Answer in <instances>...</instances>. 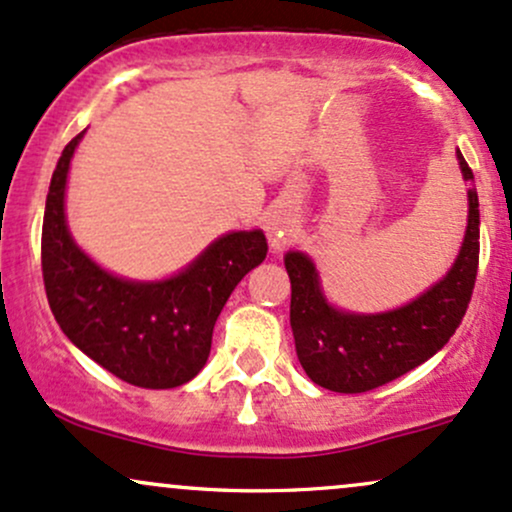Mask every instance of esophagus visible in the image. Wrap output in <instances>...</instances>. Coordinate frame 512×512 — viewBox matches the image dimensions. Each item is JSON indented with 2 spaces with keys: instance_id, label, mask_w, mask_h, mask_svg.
Masks as SVG:
<instances>
[{
  "instance_id": "esophagus-1",
  "label": "esophagus",
  "mask_w": 512,
  "mask_h": 512,
  "mask_svg": "<svg viewBox=\"0 0 512 512\" xmlns=\"http://www.w3.org/2000/svg\"><path fill=\"white\" fill-rule=\"evenodd\" d=\"M266 232H268V241L275 251L285 249L290 244L292 237H295V229H292V220L285 210L275 208L266 215Z\"/></svg>"
}]
</instances>
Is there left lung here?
I'll return each instance as SVG.
<instances>
[{
  "mask_svg": "<svg viewBox=\"0 0 512 512\" xmlns=\"http://www.w3.org/2000/svg\"><path fill=\"white\" fill-rule=\"evenodd\" d=\"M462 179L474 174L457 149ZM467 232L459 254L435 285L404 307L380 314L336 309L321 290L317 266L302 251H287L290 326L307 377L338 394H360L406 375L450 341L467 312L479 268V195L469 188Z\"/></svg>",
  "mask_w": 512,
  "mask_h": 512,
  "instance_id": "left-lung-1",
  "label": "left lung"
}]
</instances>
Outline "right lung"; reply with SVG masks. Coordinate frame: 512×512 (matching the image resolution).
I'll return each mask as SVG.
<instances>
[{
	"instance_id": "1",
	"label": "right lung",
	"mask_w": 512,
	"mask_h": 512,
	"mask_svg": "<svg viewBox=\"0 0 512 512\" xmlns=\"http://www.w3.org/2000/svg\"><path fill=\"white\" fill-rule=\"evenodd\" d=\"M82 137L62 149L45 200L40 261L50 309L74 346L111 375L145 389L181 387L208 363L215 321L239 280L266 258V234H222L181 273L152 283L108 273L79 249L65 217Z\"/></svg>"
}]
</instances>
